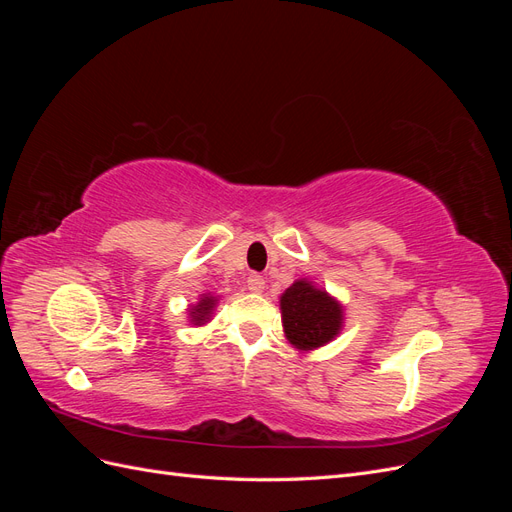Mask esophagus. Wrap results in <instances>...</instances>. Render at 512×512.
Listing matches in <instances>:
<instances>
[{"label":"esophagus","mask_w":512,"mask_h":512,"mask_svg":"<svg viewBox=\"0 0 512 512\" xmlns=\"http://www.w3.org/2000/svg\"><path fill=\"white\" fill-rule=\"evenodd\" d=\"M265 277L262 275H258V273H252L250 277H247V290L250 292H256V294H260L262 290H265Z\"/></svg>","instance_id":"34e87169"}]
</instances>
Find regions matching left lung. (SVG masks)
Listing matches in <instances>:
<instances>
[{
  "instance_id": "1",
  "label": "left lung",
  "mask_w": 512,
  "mask_h": 512,
  "mask_svg": "<svg viewBox=\"0 0 512 512\" xmlns=\"http://www.w3.org/2000/svg\"><path fill=\"white\" fill-rule=\"evenodd\" d=\"M280 307L286 339L299 350L320 348L342 331L344 307L309 280H297L286 288Z\"/></svg>"
}]
</instances>
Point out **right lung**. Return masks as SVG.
<instances>
[{
  "mask_svg": "<svg viewBox=\"0 0 512 512\" xmlns=\"http://www.w3.org/2000/svg\"><path fill=\"white\" fill-rule=\"evenodd\" d=\"M215 303H218V299L211 297V294H203V297H200V301L190 309V320H192V324H196V327H200V324L209 322Z\"/></svg>",
  "mask_w": 512,
  "mask_h": 512,
  "instance_id": "obj_1",
  "label": "right lung"
}]
</instances>
